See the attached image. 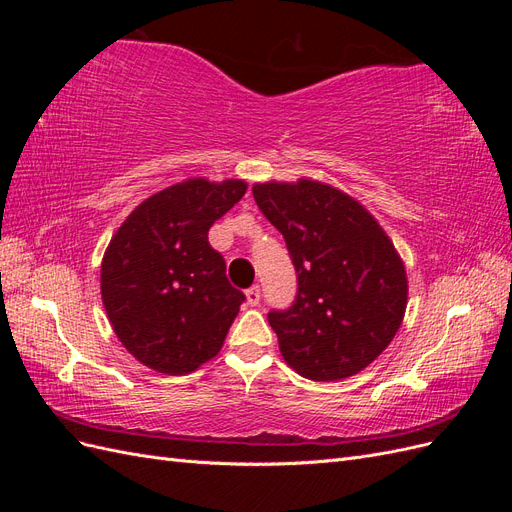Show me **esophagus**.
Listing matches in <instances>:
<instances>
[{"label": "esophagus", "mask_w": 512, "mask_h": 512, "mask_svg": "<svg viewBox=\"0 0 512 512\" xmlns=\"http://www.w3.org/2000/svg\"><path fill=\"white\" fill-rule=\"evenodd\" d=\"M245 301H247V305H250V307H256L260 303V288L258 286L247 288L245 290Z\"/></svg>", "instance_id": "1"}]
</instances>
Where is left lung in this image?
Segmentation results:
<instances>
[{"label":"left lung","instance_id":"obj_1","mask_svg":"<svg viewBox=\"0 0 512 512\" xmlns=\"http://www.w3.org/2000/svg\"><path fill=\"white\" fill-rule=\"evenodd\" d=\"M252 194L284 235L297 269V299L284 312H269L284 361L316 382L359 374L404 320V260L374 215L333 185L269 181L256 183Z\"/></svg>","mask_w":512,"mask_h":512}]
</instances>
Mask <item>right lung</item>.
<instances>
[{"mask_svg":"<svg viewBox=\"0 0 512 512\" xmlns=\"http://www.w3.org/2000/svg\"><path fill=\"white\" fill-rule=\"evenodd\" d=\"M247 183L194 177L143 200L108 243L100 290L119 342L136 361L183 376L224 346L245 294L230 286L209 228Z\"/></svg>","mask_w":512,"mask_h":512,"instance_id":"1","label":"right lung"}]
</instances>
